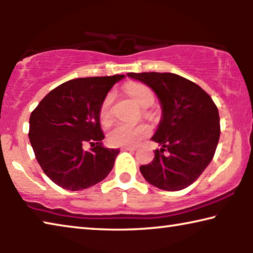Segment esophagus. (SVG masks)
Segmentation results:
<instances>
[{
	"mask_svg": "<svg viewBox=\"0 0 253 253\" xmlns=\"http://www.w3.org/2000/svg\"><path fill=\"white\" fill-rule=\"evenodd\" d=\"M122 151H136V147H131V146H125V147H122Z\"/></svg>",
	"mask_w": 253,
	"mask_h": 253,
	"instance_id": "1",
	"label": "esophagus"
}]
</instances>
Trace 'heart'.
Here are the masks:
<instances>
[{
  "mask_svg": "<svg viewBox=\"0 0 253 253\" xmlns=\"http://www.w3.org/2000/svg\"><path fill=\"white\" fill-rule=\"evenodd\" d=\"M125 90L132 99L143 108L151 106L154 102V93L147 85L137 83H129L125 85ZM115 95L109 92L105 97L99 109V119L102 125H109L113 118L111 105H113ZM151 129L147 125L131 126L127 124L118 123L111 128L108 132V142L113 146H131L134 147L145 137H147Z\"/></svg>",
  "mask_w": 253,
  "mask_h": 253,
  "instance_id": "heart-1",
  "label": "heart"
}]
</instances>
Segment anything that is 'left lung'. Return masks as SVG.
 I'll return each mask as SVG.
<instances>
[{
    "instance_id": "left-lung-1",
    "label": "left lung",
    "mask_w": 253,
    "mask_h": 253,
    "mask_svg": "<svg viewBox=\"0 0 253 253\" xmlns=\"http://www.w3.org/2000/svg\"><path fill=\"white\" fill-rule=\"evenodd\" d=\"M156 93L162 118L154 142L162 146L139 168L146 181L164 191H179L199 178L211 163L220 138L217 107L202 88L170 72L127 74ZM168 150L169 156H164Z\"/></svg>"
}]
</instances>
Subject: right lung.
<instances>
[{"label":"right lung","instance_id":"add662e5","mask_svg":"<svg viewBox=\"0 0 253 253\" xmlns=\"http://www.w3.org/2000/svg\"><path fill=\"white\" fill-rule=\"evenodd\" d=\"M124 75L77 78L63 83L42 99L30 116L29 138L46 176L69 191L101 182L114 168L119 149L101 140L99 109ZM85 143L93 147L83 149Z\"/></svg>","mask_w":253,"mask_h":253}]
</instances>
